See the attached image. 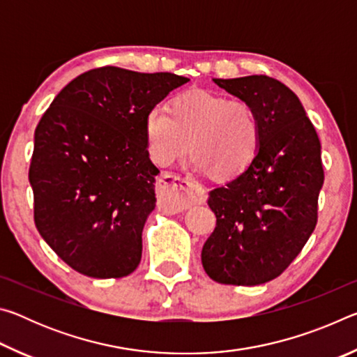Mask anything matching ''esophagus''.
<instances>
[{"mask_svg": "<svg viewBox=\"0 0 357 357\" xmlns=\"http://www.w3.org/2000/svg\"><path fill=\"white\" fill-rule=\"evenodd\" d=\"M160 206L172 213L187 209L192 204L203 203L206 192L193 181L178 174H162L159 179Z\"/></svg>", "mask_w": 357, "mask_h": 357, "instance_id": "esophagus-1", "label": "esophagus"}]
</instances>
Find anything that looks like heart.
<instances>
[{
  "label": "heart",
  "mask_w": 357,
  "mask_h": 357,
  "mask_svg": "<svg viewBox=\"0 0 357 357\" xmlns=\"http://www.w3.org/2000/svg\"><path fill=\"white\" fill-rule=\"evenodd\" d=\"M144 138L149 157L159 167L172 165L189 148L193 167L229 179L255 159L261 129L247 100L193 91L174 99L170 114L153 108L144 118Z\"/></svg>",
  "instance_id": "b5f03b06"
}]
</instances>
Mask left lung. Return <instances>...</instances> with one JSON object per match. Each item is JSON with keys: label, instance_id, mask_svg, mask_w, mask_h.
I'll return each mask as SVG.
<instances>
[{"label": "left lung", "instance_id": "obj_1", "mask_svg": "<svg viewBox=\"0 0 357 357\" xmlns=\"http://www.w3.org/2000/svg\"><path fill=\"white\" fill-rule=\"evenodd\" d=\"M213 82L253 107L261 140L243 173L209 192L217 222L202 263L223 285H261L288 268L315 229L324 183L321 144L298 96L275 78Z\"/></svg>", "mask_w": 357, "mask_h": 357}]
</instances>
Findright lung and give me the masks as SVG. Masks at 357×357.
<instances>
[{
  "mask_svg": "<svg viewBox=\"0 0 357 357\" xmlns=\"http://www.w3.org/2000/svg\"><path fill=\"white\" fill-rule=\"evenodd\" d=\"M187 82L105 66L66 84L40 118L29 165L34 223L77 273L119 279L137 269L160 173L144 118Z\"/></svg>",
  "mask_w": 357,
  "mask_h": 357,
  "instance_id": "add662e5",
  "label": "right lung"
}]
</instances>
